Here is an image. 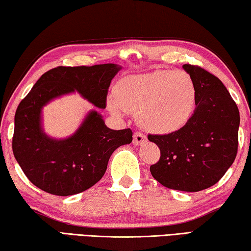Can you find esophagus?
<instances>
[{"instance_id":"34e87169","label":"esophagus","mask_w":251,"mask_h":251,"mask_svg":"<svg viewBox=\"0 0 251 251\" xmlns=\"http://www.w3.org/2000/svg\"><path fill=\"white\" fill-rule=\"evenodd\" d=\"M145 142H146V135H144L143 133H141V131H136V133L134 134V139H133L134 145L139 146Z\"/></svg>"}]
</instances>
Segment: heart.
Wrapping results in <instances>:
<instances>
[{"label":"heart","instance_id":"1","mask_svg":"<svg viewBox=\"0 0 251 251\" xmlns=\"http://www.w3.org/2000/svg\"><path fill=\"white\" fill-rule=\"evenodd\" d=\"M108 106L114 114L137 113L139 125L152 133H175L194 116L196 84L182 71L129 75L118 80Z\"/></svg>","mask_w":251,"mask_h":251}]
</instances>
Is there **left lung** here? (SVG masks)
I'll return each instance as SVG.
<instances>
[{"mask_svg":"<svg viewBox=\"0 0 251 251\" xmlns=\"http://www.w3.org/2000/svg\"><path fill=\"white\" fill-rule=\"evenodd\" d=\"M197 88L190 122L166 135H148L160 150L151 176L167 188L201 192L218 182L236 158L239 110L222 80L196 65H182Z\"/></svg>","mask_w":251,"mask_h":251,"instance_id":"obj_1","label":"left lung"}]
</instances>
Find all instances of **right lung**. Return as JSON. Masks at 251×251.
Wrapping results in <instances>:
<instances>
[{"mask_svg": "<svg viewBox=\"0 0 251 251\" xmlns=\"http://www.w3.org/2000/svg\"><path fill=\"white\" fill-rule=\"evenodd\" d=\"M116 64L58 66L46 72L21 100L14 118L12 148L33 185L56 196H70L94 186L104 176L110 155L133 141L130 128L114 130L92 110L69 138H50L42 128L41 113L50 100L77 91L99 108L106 107Z\"/></svg>", "mask_w": 251, "mask_h": 251, "instance_id": "add662e5", "label": "right lung"}]
</instances>
